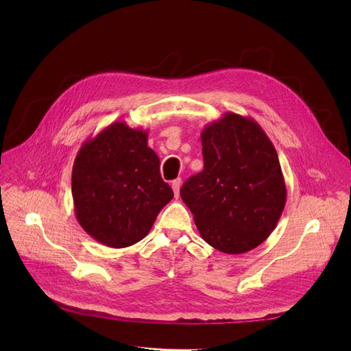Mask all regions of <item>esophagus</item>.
I'll list each match as a JSON object with an SVG mask.
<instances>
[{
  "instance_id": "1",
  "label": "esophagus",
  "mask_w": 351,
  "mask_h": 351,
  "mask_svg": "<svg viewBox=\"0 0 351 351\" xmlns=\"http://www.w3.org/2000/svg\"><path fill=\"white\" fill-rule=\"evenodd\" d=\"M180 185H182V180L180 178L172 180V189H173V193H175V197L178 199L179 197V191H180Z\"/></svg>"
}]
</instances>
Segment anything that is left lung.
Masks as SVG:
<instances>
[{
	"instance_id": "obj_1",
	"label": "left lung",
	"mask_w": 351,
	"mask_h": 351,
	"mask_svg": "<svg viewBox=\"0 0 351 351\" xmlns=\"http://www.w3.org/2000/svg\"><path fill=\"white\" fill-rule=\"evenodd\" d=\"M200 139L204 171L183 183L180 197L206 243L246 253L270 236L286 205L278 152L259 123L233 112L208 123Z\"/></svg>"
}]
</instances>
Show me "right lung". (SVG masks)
<instances>
[{"instance_id":"add662e5","label":"right lung","mask_w":351,"mask_h":351,"mask_svg":"<svg viewBox=\"0 0 351 351\" xmlns=\"http://www.w3.org/2000/svg\"><path fill=\"white\" fill-rule=\"evenodd\" d=\"M147 146V131L114 122L80 147L72 168L73 210L81 228L108 247H128L149 233L173 197Z\"/></svg>"}]
</instances>
